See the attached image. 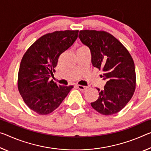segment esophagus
<instances>
[{"mask_svg": "<svg viewBox=\"0 0 151 151\" xmlns=\"http://www.w3.org/2000/svg\"><path fill=\"white\" fill-rule=\"evenodd\" d=\"M76 87H77L78 89H80L81 91H85L87 89V87H85V86H83V85H76Z\"/></svg>", "mask_w": 151, "mask_h": 151, "instance_id": "obj_1", "label": "esophagus"}]
</instances>
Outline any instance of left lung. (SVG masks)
I'll use <instances>...</instances> for the list:
<instances>
[{
	"instance_id": "left-lung-1",
	"label": "left lung",
	"mask_w": 151,
	"mask_h": 151,
	"mask_svg": "<svg viewBox=\"0 0 151 151\" xmlns=\"http://www.w3.org/2000/svg\"><path fill=\"white\" fill-rule=\"evenodd\" d=\"M78 37L90 49L93 66L102 70L103 79L106 81L104 89L97 88L99 97L91 105L103 115L118 113L131 99L136 88L131 55L118 40L104 31L81 30Z\"/></svg>"
}]
</instances>
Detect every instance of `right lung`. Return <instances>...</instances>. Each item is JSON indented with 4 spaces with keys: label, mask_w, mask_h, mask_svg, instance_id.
I'll return each mask as SVG.
<instances>
[{
    "label": "right lung",
    "mask_w": 151,
    "mask_h": 151,
    "mask_svg": "<svg viewBox=\"0 0 151 151\" xmlns=\"http://www.w3.org/2000/svg\"><path fill=\"white\" fill-rule=\"evenodd\" d=\"M78 33V30H66L47 33L23 55L18 73V89L25 104L38 114L52 113L73 88L58 85L50 77L59 56L76 41Z\"/></svg>",
    "instance_id": "right-lung-1"
}]
</instances>
